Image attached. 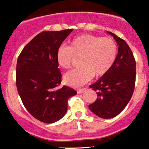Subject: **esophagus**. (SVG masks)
I'll use <instances>...</instances> for the list:
<instances>
[{
	"mask_svg": "<svg viewBox=\"0 0 149 149\" xmlns=\"http://www.w3.org/2000/svg\"><path fill=\"white\" fill-rule=\"evenodd\" d=\"M86 91V88H82V89H79V90H77V93L78 94H82L83 92H84Z\"/></svg>",
	"mask_w": 149,
	"mask_h": 149,
	"instance_id": "34e87169",
	"label": "esophagus"
}]
</instances>
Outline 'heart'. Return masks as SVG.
Listing matches in <instances>:
<instances>
[{
	"label": "heart",
	"mask_w": 149,
	"mask_h": 149,
	"mask_svg": "<svg viewBox=\"0 0 149 149\" xmlns=\"http://www.w3.org/2000/svg\"><path fill=\"white\" fill-rule=\"evenodd\" d=\"M117 55V45L111 38L86 34L72 40L69 47L61 45L56 54L60 68H70L74 58H80L81 68L66 73L65 84L74 87H81L92 79L107 74L111 68Z\"/></svg>",
	"instance_id": "b5f03b06"
}]
</instances>
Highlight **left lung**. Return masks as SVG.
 I'll list each match as a JSON object with an SVG mask.
<instances>
[{
    "instance_id": "8db88e82",
    "label": "left lung",
    "mask_w": 149,
    "mask_h": 149,
    "mask_svg": "<svg viewBox=\"0 0 149 149\" xmlns=\"http://www.w3.org/2000/svg\"><path fill=\"white\" fill-rule=\"evenodd\" d=\"M107 33L119 46L116 60L107 74L89 86L98 97L89 108L102 119L115 117L124 110L132 98L136 80V62L130 47L124 40Z\"/></svg>"
}]
</instances>
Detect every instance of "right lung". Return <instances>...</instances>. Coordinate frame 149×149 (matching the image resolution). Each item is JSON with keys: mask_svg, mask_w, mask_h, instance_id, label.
<instances>
[{"mask_svg": "<svg viewBox=\"0 0 149 149\" xmlns=\"http://www.w3.org/2000/svg\"><path fill=\"white\" fill-rule=\"evenodd\" d=\"M72 30L39 33L17 58V92L28 112L42 122L51 124L62 119L69 98L77 94L69 87H58L62 75L56 59L57 49Z\"/></svg>", "mask_w": 149, "mask_h": 149, "instance_id": "add662e5", "label": "right lung"}]
</instances>
